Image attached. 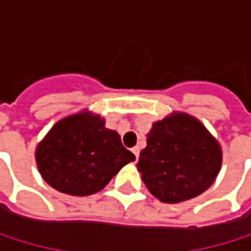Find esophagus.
<instances>
[{"label":"esophagus","mask_w":251,"mask_h":251,"mask_svg":"<svg viewBox=\"0 0 251 251\" xmlns=\"http://www.w3.org/2000/svg\"><path fill=\"white\" fill-rule=\"evenodd\" d=\"M132 153H134V155H135V158L138 159V155H140V148H138V146L132 148Z\"/></svg>","instance_id":"34e87169"}]
</instances>
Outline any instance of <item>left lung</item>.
<instances>
[{
  "mask_svg": "<svg viewBox=\"0 0 251 251\" xmlns=\"http://www.w3.org/2000/svg\"><path fill=\"white\" fill-rule=\"evenodd\" d=\"M146 141L137 167L151 194L164 203L194 199L215 182L223 152L199 119L175 111L152 125Z\"/></svg>",
  "mask_w": 251,
  "mask_h": 251,
  "instance_id": "obj_1",
  "label": "left lung"
}]
</instances>
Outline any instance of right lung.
Returning a JSON list of instances; mask_svg holds the SVG:
<instances>
[{
	"label": "right lung",
	"instance_id": "right-lung-1",
	"mask_svg": "<svg viewBox=\"0 0 251 251\" xmlns=\"http://www.w3.org/2000/svg\"><path fill=\"white\" fill-rule=\"evenodd\" d=\"M134 159L120 135L90 110L60 119L36 148V164L46 184L79 197L105 188Z\"/></svg>",
	"mask_w": 251,
	"mask_h": 251
}]
</instances>
